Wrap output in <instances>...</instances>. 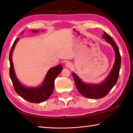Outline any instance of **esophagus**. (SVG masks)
I'll use <instances>...</instances> for the list:
<instances>
[{
	"instance_id": "1",
	"label": "esophagus",
	"mask_w": 133,
	"mask_h": 133,
	"mask_svg": "<svg viewBox=\"0 0 133 133\" xmlns=\"http://www.w3.org/2000/svg\"><path fill=\"white\" fill-rule=\"evenodd\" d=\"M66 66L67 67H68V68H70V67L73 66V64H72L71 62H66Z\"/></svg>"
}]
</instances>
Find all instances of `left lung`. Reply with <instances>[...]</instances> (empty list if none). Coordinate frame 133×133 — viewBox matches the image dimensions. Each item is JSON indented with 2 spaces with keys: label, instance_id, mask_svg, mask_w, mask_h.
<instances>
[{
  "label": "left lung",
  "instance_id": "obj_1",
  "mask_svg": "<svg viewBox=\"0 0 133 133\" xmlns=\"http://www.w3.org/2000/svg\"><path fill=\"white\" fill-rule=\"evenodd\" d=\"M104 34L102 37L105 41L112 46L115 53V62L110 73L107 78L102 83L92 84L84 83L75 73H73V77L77 90L84 97L91 99H99L104 97L109 92L112 88L116 84L119 78V71L121 66V56L119 49L113 38L103 31Z\"/></svg>",
  "mask_w": 133,
  "mask_h": 133
}]
</instances>
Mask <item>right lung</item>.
Wrapping results in <instances>:
<instances>
[{
	"mask_svg": "<svg viewBox=\"0 0 133 133\" xmlns=\"http://www.w3.org/2000/svg\"><path fill=\"white\" fill-rule=\"evenodd\" d=\"M31 31L33 32H39L38 30H31ZM18 39L19 38H17L14 41L9 54L10 77L13 83L14 90L21 97L28 102L32 103L44 102L49 98L53 93L55 78L62 71L63 67L61 64H59L49 69L46 75L42 84L39 87L35 88H29L23 85L17 78L12 60V53Z\"/></svg>",
	"mask_w": 133,
	"mask_h": 133,
	"instance_id": "1",
	"label": "right lung"
}]
</instances>
